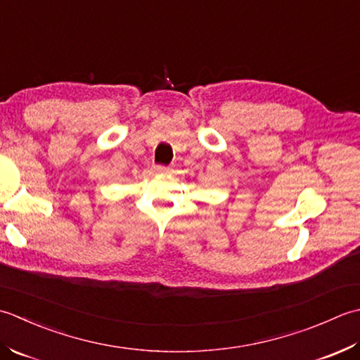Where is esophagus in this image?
I'll use <instances>...</instances> for the list:
<instances>
[{"mask_svg": "<svg viewBox=\"0 0 360 360\" xmlns=\"http://www.w3.org/2000/svg\"><path fill=\"white\" fill-rule=\"evenodd\" d=\"M153 169H155V172H158V174H166V172H169V167H167V166H163V165H157L155 167H153Z\"/></svg>", "mask_w": 360, "mask_h": 360, "instance_id": "34e87169", "label": "esophagus"}]
</instances>
